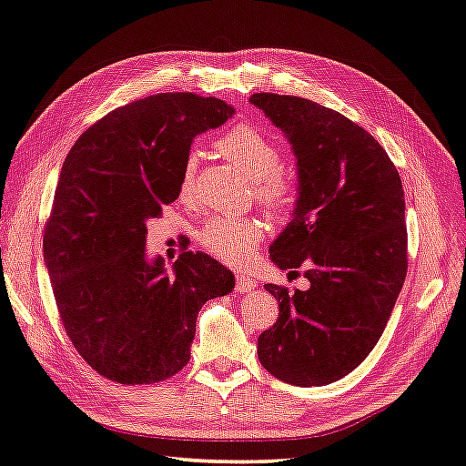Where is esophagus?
<instances>
[{"instance_id":"1","label":"esophagus","mask_w":466,"mask_h":466,"mask_svg":"<svg viewBox=\"0 0 466 466\" xmlns=\"http://www.w3.org/2000/svg\"><path fill=\"white\" fill-rule=\"evenodd\" d=\"M257 287H258L257 280H254L252 277H248V275H236V285H234L236 293H250V290H254Z\"/></svg>"}]
</instances>
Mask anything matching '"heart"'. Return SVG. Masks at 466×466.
<instances>
[{
    "instance_id": "1",
    "label": "heart",
    "mask_w": 466,
    "mask_h": 466,
    "mask_svg": "<svg viewBox=\"0 0 466 466\" xmlns=\"http://www.w3.org/2000/svg\"><path fill=\"white\" fill-rule=\"evenodd\" d=\"M218 147L224 157L234 161L248 179L254 181L258 204L272 218L285 220L295 212L299 204V186L293 177L282 171L285 155L267 133L254 125H238L218 141ZM198 161L196 151L187 153L179 177L181 194H189V189L194 187ZM262 234L264 228L258 220L214 218L198 232V242L214 258L236 264L250 257L252 246L262 238Z\"/></svg>"
}]
</instances>
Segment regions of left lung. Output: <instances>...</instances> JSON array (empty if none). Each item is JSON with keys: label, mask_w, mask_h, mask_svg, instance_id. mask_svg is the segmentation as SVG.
<instances>
[{"label": "left lung", "mask_w": 466, "mask_h": 466, "mask_svg": "<svg viewBox=\"0 0 466 466\" xmlns=\"http://www.w3.org/2000/svg\"><path fill=\"white\" fill-rule=\"evenodd\" d=\"M293 145L299 204L270 246L279 268L305 267L307 290L264 285L279 319L258 337V360L293 386H325L376 348L408 270L404 189L384 147L348 116L313 100L257 93Z\"/></svg>", "instance_id": "8db88e82"}]
</instances>
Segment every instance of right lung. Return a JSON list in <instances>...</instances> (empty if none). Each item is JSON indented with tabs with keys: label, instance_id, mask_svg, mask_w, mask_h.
Here are the masks:
<instances>
[{
	"label": "right lung",
	"instance_id": "obj_1",
	"mask_svg": "<svg viewBox=\"0 0 466 466\" xmlns=\"http://www.w3.org/2000/svg\"><path fill=\"white\" fill-rule=\"evenodd\" d=\"M232 115L214 96L151 95L88 127L64 159L46 267L68 339L116 384H157L184 370L198 311L234 289L232 272L204 252H181L171 275L163 258H145L147 222L179 198L194 137Z\"/></svg>",
	"mask_w": 466,
	"mask_h": 466
}]
</instances>
